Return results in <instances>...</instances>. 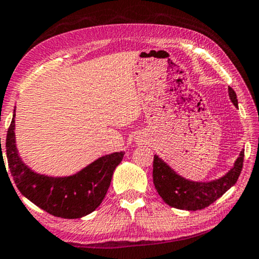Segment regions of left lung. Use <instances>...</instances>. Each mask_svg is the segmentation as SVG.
<instances>
[{
  "label": "left lung",
  "instance_id": "left-lung-1",
  "mask_svg": "<svg viewBox=\"0 0 259 259\" xmlns=\"http://www.w3.org/2000/svg\"><path fill=\"white\" fill-rule=\"evenodd\" d=\"M229 97L233 105L238 107L237 95L231 87H229ZM244 150L240 152L233 167L225 176L212 182L198 183L177 175L162 159L154 155L153 184L159 196L169 206L186 211L201 210L221 198L235 185L242 172Z\"/></svg>",
  "mask_w": 259,
  "mask_h": 259
}]
</instances>
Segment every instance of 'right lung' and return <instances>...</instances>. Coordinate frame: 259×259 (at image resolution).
I'll use <instances>...</instances> for the list:
<instances>
[{"instance_id": "obj_1", "label": "right lung", "mask_w": 259, "mask_h": 259, "mask_svg": "<svg viewBox=\"0 0 259 259\" xmlns=\"http://www.w3.org/2000/svg\"><path fill=\"white\" fill-rule=\"evenodd\" d=\"M14 118L15 109L7 133L6 155L9 171L20 192L31 203L55 217L75 219L93 212L104 200L111 185L113 172L121 162L125 152L104 155L69 177L54 178L38 175L31 171L17 153Z\"/></svg>"}]
</instances>
